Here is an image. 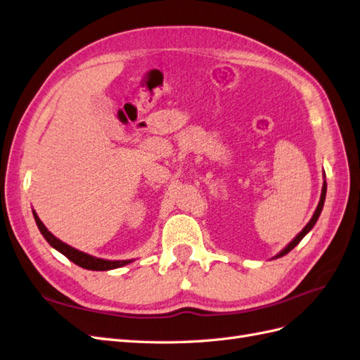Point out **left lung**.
<instances>
[{
  "instance_id": "left-lung-1",
  "label": "left lung",
  "mask_w": 360,
  "mask_h": 360,
  "mask_svg": "<svg viewBox=\"0 0 360 360\" xmlns=\"http://www.w3.org/2000/svg\"><path fill=\"white\" fill-rule=\"evenodd\" d=\"M326 191H327V184H326V181H324V184H323V190H321V198H320V202H318V207H316V210H315V212H314V215H312V219L309 220V223H307L304 228L302 229V232L297 235V237L286 245V248L283 249V250H281L279 253H277L276 256H274V259H277V258H282V256H285L286 253H290L297 244H299L302 240H303V237L304 235L309 232L314 226H315V223H316V220H318V217H320V214H321V211H323V207H324V200H326Z\"/></svg>"
}]
</instances>
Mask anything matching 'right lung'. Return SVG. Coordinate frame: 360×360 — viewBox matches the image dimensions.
<instances>
[{"label":"right lung","instance_id":"right-lung-1","mask_svg":"<svg viewBox=\"0 0 360 360\" xmlns=\"http://www.w3.org/2000/svg\"><path fill=\"white\" fill-rule=\"evenodd\" d=\"M33 215H34V220L37 228L40 231V233L44 235V238L49 243L51 248H54L56 250H58L61 255H65L69 261H72L74 264L83 266L86 270H94V271H107V270H115L119 269V266L127 265L129 262H132L134 259H125V261H108V259H102V258H96V256H91L89 253H84L81 250H77L74 248H70L69 244L60 241L57 237H54L53 233H51L46 226L42 223V220L39 219V215L36 214V211L33 210Z\"/></svg>","mask_w":360,"mask_h":360}]
</instances>
